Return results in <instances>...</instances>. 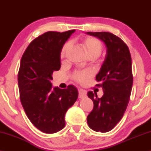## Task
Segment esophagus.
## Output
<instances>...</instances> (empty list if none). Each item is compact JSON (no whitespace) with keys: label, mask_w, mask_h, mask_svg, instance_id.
Returning <instances> with one entry per match:
<instances>
[{"label":"esophagus","mask_w":151,"mask_h":151,"mask_svg":"<svg viewBox=\"0 0 151 151\" xmlns=\"http://www.w3.org/2000/svg\"><path fill=\"white\" fill-rule=\"evenodd\" d=\"M86 96V91L83 89H79L78 90V97L80 99L85 98Z\"/></svg>","instance_id":"esophagus-1"}]
</instances>
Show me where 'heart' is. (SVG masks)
Returning a JSON list of instances; mask_svg holds the SVG:
<instances>
[{
    "instance_id": "1",
    "label": "heart",
    "mask_w": 151,
    "mask_h": 151,
    "mask_svg": "<svg viewBox=\"0 0 151 151\" xmlns=\"http://www.w3.org/2000/svg\"><path fill=\"white\" fill-rule=\"evenodd\" d=\"M70 45V42H67L64 45L62 50H61V57H65L66 51L68 50ZM83 45L88 57L93 55L98 57L101 54L102 48H103V45H102L100 40L93 37H88L85 39L83 40ZM93 75V71L91 68H86V69L82 70H76L73 75V79L81 85H85Z\"/></svg>"
}]
</instances>
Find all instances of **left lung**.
<instances>
[{"label": "left lung", "mask_w": 151, "mask_h": 151, "mask_svg": "<svg viewBox=\"0 0 151 151\" xmlns=\"http://www.w3.org/2000/svg\"><path fill=\"white\" fill-rule=\"evenodd\" d=\"M98 37L106 46V55L101 70L96 76L104 94L88 92L93 101V111L87 116L88 127L93 131L109 132L121 121L126 111L131 96L133 76L132 60L128 46L119 37L108 32H88Z\"/></svg>", "instance_id": "1"}]
</instances>
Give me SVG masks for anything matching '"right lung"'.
<instances>
[{
  "instance_id": "right-lung-1",
  "label": "right lung",
  "mask_w": 151,
  "mask_h": 151,
  "mask_svg": "<svg viewBox=\"0 0 151 151\" xmlns=\"http://www.w3.org/2000/svg\"><path fill=\"white\" fill-rule=\"evenodd\" d=\"M75 30L48 31L30 43L20 60L18 73L20 99L30 122L45 133L52 134L65 126L67 110L77 100L74 85L52 89V73L60 69V52Z\"/></svg>"
}]
</instances>
